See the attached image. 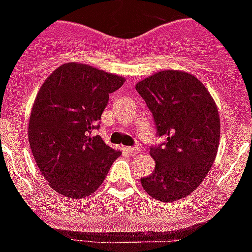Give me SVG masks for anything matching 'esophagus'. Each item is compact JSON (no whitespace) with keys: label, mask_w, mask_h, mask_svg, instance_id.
<instances>
[{"label":"esophagus","mask_w":252,"mask_h":252,"mask_svg":"<svg viewBox=\"0 0 252 252\" xmlns=\"http://www.w3.org/2000/svg\"><path fill=\"white\" fill-rule=\"evenodd\" d=\"M124 150H126L129 155H131V156H134V155H136L140 152V149H139V147H126Z\"/></svg>","instance_id":"1"}]
</instances>
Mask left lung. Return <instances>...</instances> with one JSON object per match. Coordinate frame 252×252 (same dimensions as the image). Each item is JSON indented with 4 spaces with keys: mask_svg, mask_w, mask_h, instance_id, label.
Returning a JSON list of instances; mask_svg holds the SVG:
<instances>
[{
    "mask_svg": "<svg viewBox=\"0 0 252 252\" xmlns=\"http://www.w3.org/2000/svg\"><path fill=\"white\" fill-rule=\"evenodd\" d=\"M154 116L157 135L166 141L151 146L156 162L141 178L145 191L162 202L191 194L210 172L220 145L217 106L204 84L182 70H162L135 85Z\"/></svg>",
    "mask_w": 252,
    "mask_h": 252,
    "instance_id": "obj_1",
    "label": "left lung"
}]
</instances>
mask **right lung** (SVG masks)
<instances>
[{
  "label": "right lung",
  "mask_w": 252,
  "mask_h": 252,
  "mask_svg": "<svg viewBox=\"0 0 252 252\" xmlns=\"http://www.w3.org/2000/svg\"><path fill=\"white\" fill-rule=\"evenodd\" d=\"M126 79L81 63H64L37 93L28 126L30 149L48 185L69 199L97 190L122 155L91 131L110 94Z\"/></svg>",
  "instance_id": "1"
}]
</instances>
